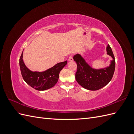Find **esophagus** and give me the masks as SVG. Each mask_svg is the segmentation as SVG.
<instances>
[{
    "instance_id": "esophagus-1",
    "label": "esophagus",
    "mask_w": 134,
    "mask_h": 134,
    "mask_svg": "<svg viewBox=\"0 0 134 134\" xmlns=\"http://www.w3.org/2000/svg\"><path fill=\"white\" fill-rule=\"evenodd\" d=\"M68 61L69 62H72V61H73V58H72V56H70L69 58L68 59Z\"/></svg>"
}]
</instances>
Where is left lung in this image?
<instances>
[{
  "label": "left lung",
  "mask_w": 134,
  "mask_h": 134,
  "mask_svg": "<svg viewBox=\"0 0 134 134\" xmlns=\"http://www.w3.org/2000/svg\"><path fill=\"white\" fill-rule=\"evenodd\" d=\"M106 50L107 54L111 56L113 60L109 66L100 69L92 68L80 54L74 56V60L77 65L75 79L84 88L90 91L98 90L106 86L112 79L115 69V56L109 44Z\"/></svg>",
  "instance_id": "8db88e82"
}]
</instances>
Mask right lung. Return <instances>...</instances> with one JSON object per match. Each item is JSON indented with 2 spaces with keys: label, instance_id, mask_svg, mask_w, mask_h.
<instances>
[{
  "label": "right lung",
  "instance_id": "right-lung-1",
  "mask_svg": "<svg viewBox=\"0 0 134 134\" xmlns=\"http://www.w3.org/2000/svg\"><path fill=\"white\" fill-rule=\"evenodd\" d=\"M68 62L59 63L42 72L32 71L28 69L23 60V52L19 58V66L24 80L37 91H44L53 87L58 82L59 73Z\"/></svg>",
  "mask_w": 134,
  "mask_h": 134
}]
</instances>
